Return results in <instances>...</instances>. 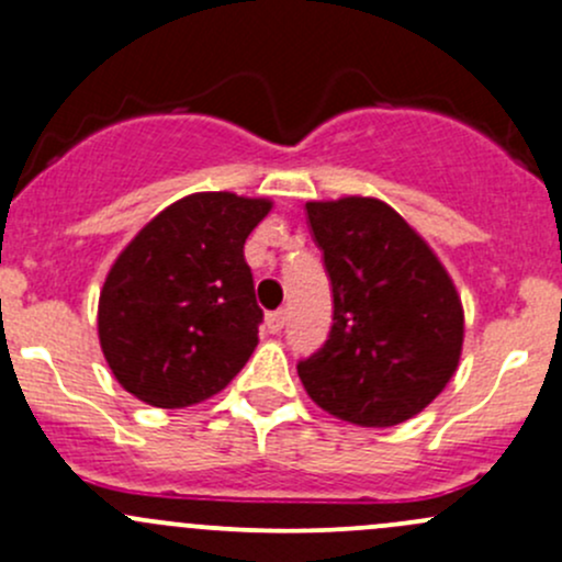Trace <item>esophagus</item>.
I'll return each instance as SVG.
<instances>
[{
  "mask_svg": "<svg viewBox=\"0 0 562 562\" xmlns=\"http://www.w3.org/2000/svg\"><path fill=\"white\" fill-rule=\"evenodd\" d=\"M285 323H288L285 310H277V312H269V315H266V328H269V334H280V330L285 328Z\"/></svg>",
  "mask_w": 562,
  "mask_h": 562,
  "instance_id": "esophagus-1",
  "label": "esophagus"
}]
</instances>
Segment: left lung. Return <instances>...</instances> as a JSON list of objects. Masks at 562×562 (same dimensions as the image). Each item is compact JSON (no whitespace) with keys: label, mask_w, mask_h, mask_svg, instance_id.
Returning <instances> with one entry per match:
<instances>
[{"label":"left lung","mask_w":562,"mask_h":562,"mask_svg":"<svg viewBox=\"0 0 562 562\" xmlns=\"http://www.w3.org/2000/svg\"><path fill=\"white\" fill-rule=\"evenodd\" d=\"M334 288V326L301 360L306 395L328 415L390 428L420 415L463 352V301L434 247L374 196L306 202Z\"/></svg>","instance_id":"left-lung-1"}]
</instances>
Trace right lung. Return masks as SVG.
<instances>
[{
	"mask_svg": "<svg viewBox=\"0 0 562 562\" xmlns=\"http://www.w3.org/2000/svg\"><path fill=\"white\" fill-rule=\"evenodd\" d=\"M271 206L232 191L188 193L117 252L99 293L97 330L126 393L182 409L239 374L263 317L245 239Z\"/></svg>",
	"mask_w": 562,
	"mask_h": 562,
	"instance_id": "right-lung-1",
	"label": "right lung"
}]
</instances>
